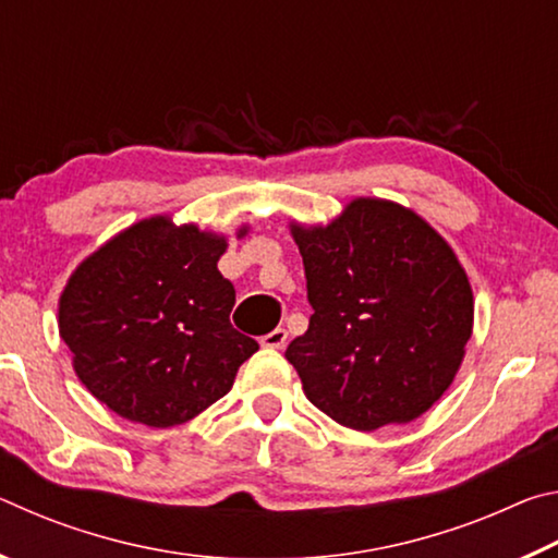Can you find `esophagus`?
I'll list each match as a JSON object with an SVG mask.
<instances>
[{
  "instance_id": "34e87169",
  "label": "esophagus",
  "mask_w": 558,
  "mask_h": 558,
  "mask_svg": "<svg viewBox=\"0 0 558 558\" xmlns=\"http://www.w3.org/2000/svg\"><path fill=\"white\" fill-rule=\"evenodd\" d=\"M260 344L263 347H270V349H282V347L288 344V329L278 327V329H272V332L263 335L260 337Z\"/></svg>"
}]
</instances>
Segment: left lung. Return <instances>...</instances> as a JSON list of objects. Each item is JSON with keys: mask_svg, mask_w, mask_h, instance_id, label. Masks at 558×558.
I'll list each match as a JSON object with an SVG mask.
<instances>
[{"mask_svg": "<svg viewBox=\"0 0 558 558\" xmlns=\"http://www.w3.org/2000/svg\"><path fill=\"white\" fill-rule=\"evenodd\" d=\"M290 233L315 313L286 356L310 403L354 430L426 413L456 379L475 315L448 241L415 211L369 196Z\"/></svg>", "mask_w": 558, "mask_h": 558, "instance_id": "left-lung-1", "label": "left lung"}]
</instances>
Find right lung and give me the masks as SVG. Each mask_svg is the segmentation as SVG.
I'll list each match as a JSON object with an SVG mask.
<instances>
[{
    "mask_svg": "<svg viewBox=\"0 0 558 558\" xmlns=\"http://www.w3.org/2000/svg\"><path fill=\"white\" fill-rule=\"evenodd\" d=\"M248 233L241 226L239 239ZM226 239L153 216L112 235L73 270L59 332L86 389L132 423L172 428L231 391L258 352L231 325L235 290L216 263Z\"/></svg>",
    "mask_w": 558,
    "mask_h": 558,
    "instance_id": "1",
    "label": "right lung"
}]
</instances>
